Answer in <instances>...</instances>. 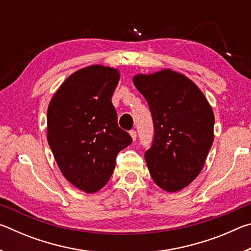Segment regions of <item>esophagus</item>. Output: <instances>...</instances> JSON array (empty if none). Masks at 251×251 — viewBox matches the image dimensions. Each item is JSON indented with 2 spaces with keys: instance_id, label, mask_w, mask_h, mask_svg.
<instances>
[{
  "instance_id": "esophagus-1",
  "label": "esophagus",
  "mask_w": 251,
  "mask_h": 251,
  "mask_svg": "<svg viewBox=\"0 0 251 251\" xmlns=\"http://www.w3.org/2000/svg\"><path fill=\"white\" fill-rule=\"evenodd\" d=\"M129 135L131 136V138H133V141H136V138H137V133H136V130L131 129L129 131Z\"/></svg>"
}]
</instances>
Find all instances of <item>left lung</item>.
Instances as JSON below:
<instances>
[{
    "instance_id": "left-lung-1",
    "label": "left lung",
    "mask_w": 251,
    "mask_h": 251,
    "mask_svg": "<svg viewBox=\"0 0 251 251\" xmlns=\"http://www.w3.org/2000/svg\"><path fill=\"white\" fill-rule=\"evenodd\" d=\"M133 80L154 124L151 146L145 152L152 180L166 192H178L203 167L214 142V113L196 85L176 72L139 74Z\"/></svg>"
}]
</instances>
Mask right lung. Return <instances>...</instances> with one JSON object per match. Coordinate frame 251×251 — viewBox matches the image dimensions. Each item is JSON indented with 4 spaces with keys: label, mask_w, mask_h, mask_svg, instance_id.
<instances>
[{
    "label": "right lung",
    "mask_w": 251,
    "mask_h": 251,
    "mask_svg": "<svg viewBox=\"0 0 251 251\" xmlns=\"http://www.w3.org/2000/svg\"><path fill=\"white\" fill-rule=\"evenodd\" d=\"M120 72L92 65L72 74L48 109V142L59 169L85 193L106 185L118 152L133 142L112 104Z\"/></svg>",
    "instance_id": "right-lung-1"
}]
</instances>
